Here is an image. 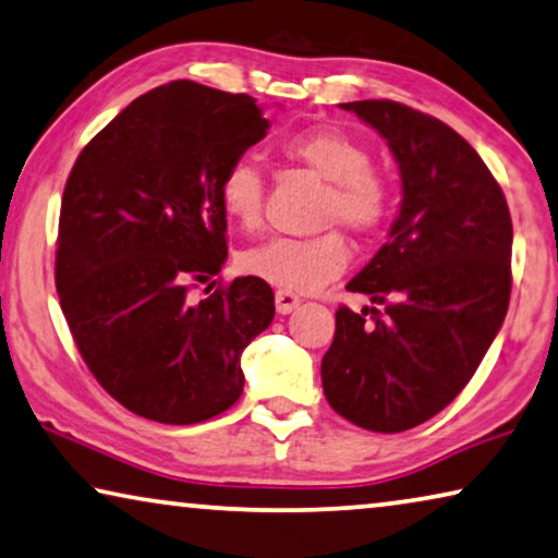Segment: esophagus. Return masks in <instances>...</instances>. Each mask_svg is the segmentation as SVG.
Instances as JSON below:
<instances>
[{"instance_id": "34e87169", "label": "esophagus", "mask_w": 558, "mask_h": 558, "mask_svg": "<svg viewBox=\"0 0 558 558\" xmlns=\"http://www.w3.org/2000/svg\"><path fill=\"white\" fill-rule=\"evenodd\" d=\"M298 305H301V298H298L295 293H288V290H278V293H276V307H278L280 315L293 313Z\"/></svg>"}]
</instances>
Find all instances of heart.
Returning <instances> with one entry per match:
<instances>
[{
    "instance_id": "obj_1",
    "label": "heart",
    "mask_w": 558,
    "mask_h": 558,
    "mask_svg": "<svg viewBox=\"0 0 558 558\" xmlns=\"http://www.w3.org/2000/svg\"><path fill=\"white\" fill-rule=\"evenodd\" d=\"M282 153L328 180L320 218L326 226L340 222L353 232H373L390 213V187L371 168L373 155L361 140L340 128H313L288 137ZM220 205L228 218L255 228L263 215L265 178L251 155L232 160L220 178ZM351 260L340 232L318 238H270L240 257L247 276L260 278L288 293H313L343 276Z\"/></svg>"
}]
</instances>
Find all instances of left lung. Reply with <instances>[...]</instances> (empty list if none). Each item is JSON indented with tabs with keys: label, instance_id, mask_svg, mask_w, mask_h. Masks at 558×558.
Segmentation results:
<instances>
[{
	"label": "left lung",
	"instance_id": "left-lung-1",
	"mask_svg": "<svg viewBox=\"0 0 558 558\" xmlns=\"http://www.w3.org/2000/svg\"><path fill=\"white\" fill-rule=\"evenodd\" d=\"M340 107L386 140L403 199L388 243L345 286L384 311L338 307L320 378L338 415L398 434L444 411L501 330L511 215L492 170L448 124L393 99Z\"/></svg>",
	"mask_w": 558,
	"mask_h": 558
}]
</instances>
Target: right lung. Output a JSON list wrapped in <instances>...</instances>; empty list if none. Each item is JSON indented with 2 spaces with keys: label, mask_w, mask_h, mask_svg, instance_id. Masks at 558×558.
Wrapping results in <instances>:
<instances>
[{
  "label": "right lung",
  "mask_w": 558,
  "mask_h": 558,
  "mask_svg": "<svg viewBox=\"0 0 558 558\" xmlns=\"http://www.w3.org/2000/svg\"><path fill=\"white\" fill-rule=\"evenodd\" d=\"M268 128L251 95L178 80L124 107L66 178L62 313L99 386L143 418L190 426L243 393L240 355L272 323L276 295L253 276L205 301L190 286L226 265L220 178Z\"/></svg>",
  "instance_id": "obj_1"
}]
</instances>
